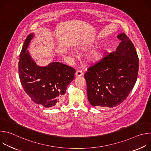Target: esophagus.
<instances>
[{
	"instance_id": "esophagus-1",
	"label": "esophagus",
	"mask_w": 151,
	"mask_h": 151,
	"mask_svg": "<svg viewBox=\"0 0 151 151\" xmlns=\"http://www.w3.org/2000/svg\"><path fill=\"white\" fill-rule=\"evenodd\" d=\"M76 76H82L83 75V73H82V71H81V70H78V71H77L76 72Z\"/></svg>"
}]
</instances>
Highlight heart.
Listing matches in <instances>:
<instances>
[{
    "mask_svg": "<svg viewBox=\"0 0 151 151\" xmlns=\"http://www.w3.org/2000/svg\"><path fill=\"white\" fill-rule=\"evenodd\" d=\"M99 44V41L94 37H90L86 40L81 41L76 45L78 50L85 51L96 47ZM73 54V53H70ZM103 57V51L101 48H96L90 52L85 57V61L90 64H93L100 61Z\"/></svg>",
    "mask_w": 151,
    "mask_h": 151,
    "instance_id": "1",
    "label": "heart"
}]
</instances>
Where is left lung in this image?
<instances>
[{
	"label": "left lung",
	"mask_w": 151,
	"mask_h": 151,
	"mask_svg": "<svg viewBox=\"0 0 151 151\" xmlns=\"http://www.w3.org/2000/svg\"><path fill=\"white\" fill-rule=\"evenodd\" d=\"M116 50L109 54L84 75L87 97L93 106L114 107L127 98L136 83L139 58L136 48L124 33Z\"/></svg>",
	"instance_id": "1"
}]
</instances>
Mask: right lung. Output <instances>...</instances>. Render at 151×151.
<instances>
[{"label": "right lung", "instance_id": "obj_1", "mask_svg": "<svg viewBox=\"0 0 151 151\" xmlns=\"http://www.w3.org/2000/svg\"><path fill=\"white\" fill-rule=\"evenodd\" d=\"M35 35L32 33L27 37L20 52L19 79L25 92L34 103L47 108L58 107L64 100L68 85L75 78L76 70L59 62L38 66L27 50Z\"/></svg>", "mask_w": 151, "mask_h": 151}]
</instances>
